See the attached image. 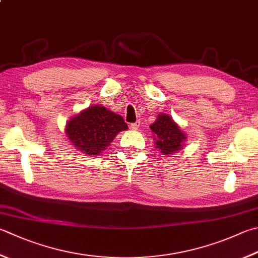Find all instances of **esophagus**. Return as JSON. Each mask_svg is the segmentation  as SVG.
<instances>
[{
    "label": "esophagus",
    "mask_w": 258,
    "mask_h": 258,
    "mask_svg": "<svg viewBox=\"0 0 258 258\" xmlns=\"http://www.w3.org/2000/svg\"><path fill=\"white\" fill-rule=\"evenodd\" d=\"M139 127H140V121H137V122H135V123H131V125H130V128L133 130H137Z\"/></svg>",
    "instance_id": "obj_1"
}]
</instances>
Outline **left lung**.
<instances>
[{
	"instance_id": "obj_1",
	"label": "left lung",
	"mask_w": 258,
	"mask_h": 258,
	"mask_svg": "<svg viewBox=\"0 0 258 258\" xmlns=\"http://www.w3.org/2000/svg\"><path fill=\"white\" fill-rule=\"evenodd\" d=\"M153 133L156 135L154 139L156 147L164 155H171L183 148V142L186 139L178 125L166 114H159L157 120L150 125Z\"/></svg>"
}]
</instances>
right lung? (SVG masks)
<instances>
[{
	"label": "right lung",
	"instance_id": "1",
	"mask_svg": "<svg viewBox=\"0 0 258 258\" xmlns=\"http://www.w3.org/2000/svg\"><path fill=\"white\" fill-rule=\"evenodd\" d=\"M128 129L119 114L104 106L93 105L67 122L66 134L75 147L87 155H99L120 131Z\"/></svg>",
	"mask_w": 258,
	"mask_h": 258
}]
</instances>
